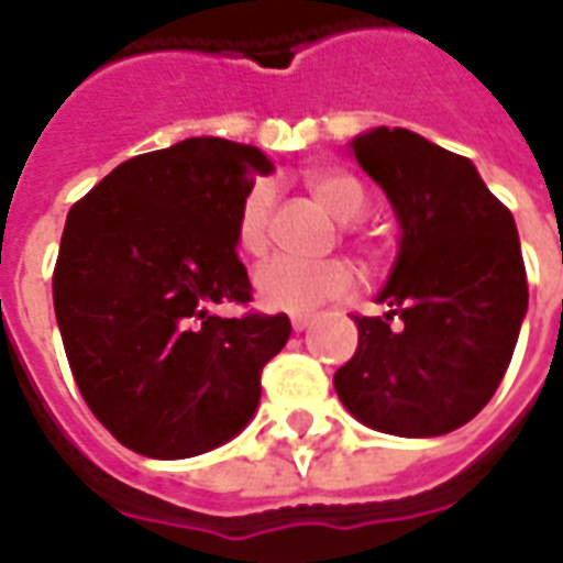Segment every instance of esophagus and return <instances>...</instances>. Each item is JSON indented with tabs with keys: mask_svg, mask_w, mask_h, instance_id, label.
I'll list each match as a JSON object with an SVG mask.
<instances>
[{
	"mask_svg": "<svg viewBox=\"0 0 563 563\" xmlns=\"http://www.w3.org/2000/svg\"><path fill=\"white\" fill-rule=\"evenodd\" d=\"M309 324H312V316H307V312H295V316H291V330H295V333H303Z\"/></svg>",
	"mask_w": 563,
	"mask_h": 563,
	"instance_id": "1",
	"label": "esophagus"
}]
</instances>
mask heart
<instances>
[{"instance_id": "heart-1", "label": "heart", "mask_w": 563, "mask_h": 563, "mask_svg": "<svg viewBox=\"0 0 563 563\" xmlns=\"http://www.w3.org/2000/svg\"><path fill=\"white\" fill-rule=\"evenodd\" d=\"M307 187L318 201L344 224L360 221L368 210V195L351 172L321 166L307 175ZM274 201L277 189L272 180H254L242 192L233 212V239L251 256L265 254L272 242ZM356 289V268L347 260H321L307 263L295 256H272L254 272L256 300L277 312H312L324 300L344 298Z\"/></svg>"}]
</instances>
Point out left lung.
<instances>
[{"instance_id":"1","label":"left lung","mask_w":563,"mask_h":563,"mask_svg":"<svg viewBox=\"0 0 563 563\" xmlns=\"http://www.w3.org/2000/svg\"><path fill=\"white\" fill-rule=\"evenodd\" d=\"M400 224L379 291L388 316H356L360 347L333 385L353 418L402 438L444 435L494 397L529 307L515 219L467 157L406 128L351 143ZM397 314L400 328L387 324Z\"/></svg>"}]
</instances>
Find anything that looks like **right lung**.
Masks as SVG:
<instances>
[{
  "mask_svg": "<svg viewBox=\"0 0 563 563\" xmlns=\"http://www.w3.org/2000/svg\"><path fill=\"white\" fill-rule=\"evenodd\" d=\"M272 161L192 136L136 154L66 216L55 316L78 391L119 444L189 459L242 432L260 374L289 342L283 316H212L251 300L233 212Z\"/></svg>",
  "mask_w": 563,
  "mask_h": 563,
  "instance_id": "obj_1",
  "label": "right lung"
}]
</instances>
